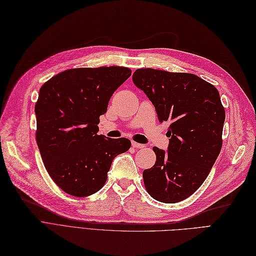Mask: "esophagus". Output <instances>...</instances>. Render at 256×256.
<instances>
[{
  "instance_id": "esophagus-1",
  "label": "esophagus",
  "mask_w": 256,
  "mask_h": 256,
  "mask_svg": "<svg viewBox=\"0 0 256 256\" xmlns=\"http://www.w3.org/2000/svg\"><path fill=\"white\" fill-rule=\"evenodd\" d=\"M132 146H134V148H144V145H143V144H141V143H136V142L132 141Z\"/></svg>"
}]
</instances>
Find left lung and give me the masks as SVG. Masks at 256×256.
Here are the masks:
<instances>
[{
    "label": "left lung",
    "instance_id": "1",
    "mask_svg": "<svg viewBox=\"0 0 256 256\" xmlns=\"http://www.w3.org/2000/svg\"><path fill=\"white\" fill-rule=\"evenodd\" d=\"M132 80L154 104L158 120L170 124L168 152L153 148L156 162L143 171L145 188L160 202H182L202 186L222 148L220 94L192 73L138 68Z\"/></svg>",
    "mask_w": 256,
    "mask_h": 256
}]
</instances>
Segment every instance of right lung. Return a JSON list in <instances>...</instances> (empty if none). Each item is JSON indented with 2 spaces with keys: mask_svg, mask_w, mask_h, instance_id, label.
Listing matches in <instances>:
<instances>
[{
  "mask_svg": "<svg viewBox=\"0 0 256 256\" xmlns=\"http://www.w3.org/2000/svg\"><path fill=\"white\" fill-rule=\"evenodd\" d=\"M130 75L125 66L70 68L40 87L36 143L48 174L66 194L86 197L101 190L114 158L130 148L126 138L98 134L100 116Z\"/></svg>",
  "mask_w": 256,
  "mask_h": 256,
  "instance_id": "right-lung-1",
  "label": "right lung"
}]
</instances>
